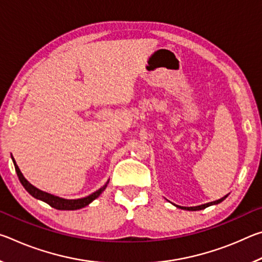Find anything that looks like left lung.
<instances>
[{"label":"left lung","instance_id":"obj_1","mask_svg":"<svg viewBox=\"0 0 262 262\" xmlns=\"http://www.w3.org/2000/svg\"><path fill=\"white\" fill-rule=\"evenodd\" d=\"M227 198H228V195H225V196L220 199V200L212 201V202H209V203H206V205H201V206H198V207H179V208H181V209H185V210H202V209H206V208L209 207V206L219 205V203H221L222 201L225 200Z\"/></svg>","mask_w":262,"mask_h":262}]
</instances>
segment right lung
Returning a JSON list of instances; mask_svg holds the SVG:
<instances>
[{"mask_svg": "<svg viewBox=\"0 0 262 262\" xmlns=\"http://www.w3.org/2000/svg\"><path fill=\"white\" fill-rule=\"evenodd\" d=\"M11 158H12V156H11ZM12 161H14V165L16 168L17 176H18V179L20 181V184L23 185V187L28 190V192L32 195L33 198L46 202L47 205H50L51 207L55 208V209H57V210H77V209H81V208H84L85 206H88L89 203H91L92 201H94L95 199L98 198L101 194V192H104V189L106 188V186H107V184H108V181H107V183H106L103 187L99 188L98 190H96L95 193L90 194L86 198L77 199V200H66V199H61L59 196H54V195H52V194L42 192V190L38 189L37 187H34L33 185H31L29 181L24 178V176L21 174V172L18 168V166H17V164H16L14 158H12Z\"/></svg>", "mask_w": 262, "mask_h": 262, "instance_id": "obj_1", "label": "right lung"}]
</instances>
